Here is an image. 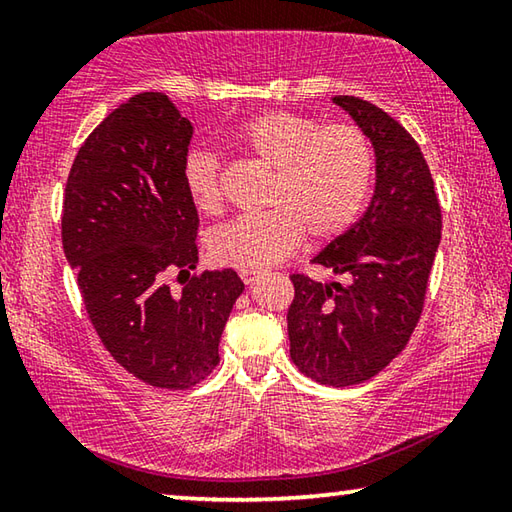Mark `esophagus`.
<instances>
[{"mask_svg": "<svg viewBox=\"0 0 512 512\" xmlns=\"http://www.w3.org/2000/svg\"><path fill=\"white\" fill-rule=\"evenodd\" d=\"M239 275H241V280H244V284H248L250 287V284H253L259 277V271H255V268H244Z\"/></svg>", "mask_w": 512, "mask_h": 512, "instance_id": "esophagus-1", "label": "esophagus"}]
</instances>
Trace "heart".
<instances>
[{"mask_svg":"<svg viewBox=\"0 0 512 512\" xmlns=\"http://www.w3.org/2000/svg\"><path fill=\"white\" fill-rule=\"evenodd\" d=\"M232 140L241 151L273 169L268 207L262 216H241L210 237L214 262L262 268L291 255L305 237L334 239L357 221L370 194L375 153L361 128L323 124L289 110L248 119ZM189 201L203 214L223 210L219 162L192 151L183 164Z\"/></svg>","mask_w":512,"mask_h":512,"instance_id":"heart-1","label":"heart"}]
</instances>
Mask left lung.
Here are the masks:
<instances>
[{
    "label": "left lung",
    "instance_id": "8db88e82",
    "mask_svg": "<svg viewBox=\"0 0 512 512\" xmlns=\"http://www.w3.org/2000/svg\"><path fill=\"white\" fill-rule=\"evenodd\" d=\"M375 151V194L361 219L311 259L348 284L291 275V359L327 386L375 377L409 343L440 244V205L418 142L388 112L334 97Z\"/></svg>",
    "mask_w": 512,
    "mask_h": 512
}]
</instances>
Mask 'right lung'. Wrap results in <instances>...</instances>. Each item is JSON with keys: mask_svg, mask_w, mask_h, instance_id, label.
I'll return each mask as SVG.
<instances>
[{"mask_svg": "<svg viewBox=\"0 0 512 512\" xmlns=\"http://www.w3.org/2000/svg\"><path fill=\"white\" fill-rule=\"evenodd\" d=\"M194 126L162 92L121 103L76 153L63 201V250L94 329L131 375L189 388L219 363L244 282L198 264V212L183 183ZM179 271L180 292L166 275Z\"/></svg>", "mask_w": 512, "mask_h": 512, "instance_id": "1", "label": "right lung"}]
</instances>
